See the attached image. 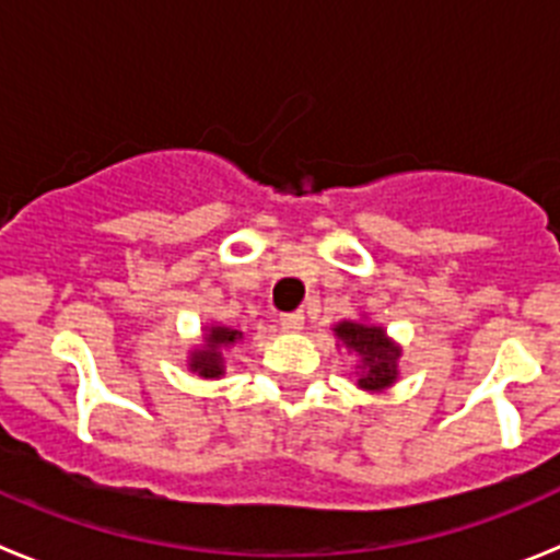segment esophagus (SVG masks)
<instances>
[{
    "label": "esophagus",
    "mask_w": 560,
    "mask_h": 560,
    "mask_svg": "<svg viewBox=\"0 0 560 560\" xmlns=\"http://www.w3.org/2000/svg\"><path fill=\"white\" fill-rule=\"evenodd\" d=\"M280 328H283L285 334H300V330L305 328V316L300 314V311H294V314H283L280 316Z\"/></svg>",
    "instance_id": "34e87169"
}]
</instances>
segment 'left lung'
Segmentation results:
<instances>
[{"mask_svg":"<svg viewBox=\"0 0 560 560\" xmlns=\"http://www.w3.org/2000/svg\"><path fill=\"white\" fill-rule=\"evenodd\" d=\"M334 336L339 348L355 355V387L361 393H387L398 381V359L404 355V348L387 334L384 325L370 323L368 316L361 314L359 319L336 323Z\"/></svg>","mask_w":560,"mask_h":560,"instance_id":"1","label":"left lung"}]
</instances>
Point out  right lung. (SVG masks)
Returning a JSON list of instances; mask_svg holds the SVG:
<instances>
[{
    "mask_svg": "<svg viewBox=\"0 0 560 560\" xmlns=\"http://www.w3.org/2000/svg\"><path fill=\"white\" fill-rule=\"evenodd\" d=\"M237 341H244V330L219 323L205 325V328H201L199 345H192V348L187 350V370L199 375V378H224V350L235 348Z\"/></svg>",
    "mask_w": 560,
    "mask_h": 560,
    "instance_id": "right-lung-1",
    "label": "right lung"
}]
</instances>
